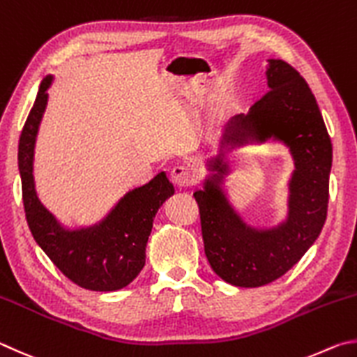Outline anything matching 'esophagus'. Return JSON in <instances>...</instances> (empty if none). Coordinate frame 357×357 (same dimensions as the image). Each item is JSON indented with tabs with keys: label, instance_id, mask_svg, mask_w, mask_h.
Masks as SVG:
<instances>
[{
	"label": "esophagus",
	"instance_id": "obj_1",
	"mask_svg": "<svg viewBox=\"0 0 357 357\" xmlns=\"http://www.w3.org/2000/svg\"><path fill=\"white\" fill-rule=\"evenodd\" d=\"M171 180L180 188H188L196 183V174L190 166L185 165H177L172 167L171 171Z\"/></svg>",
	"mask_w": 357,
	"mask_h": 357
}]
</instances>
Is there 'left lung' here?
<instances>
[{
	"instance_id": "left-lung-1",
	"label": "left lung",
	"mask_w": 357,
	"mask_h": 357,
	"mask_svg": "<svg viewBox=\"0 0 357 357\" xmlns=\"http://www.w3.org/2000/svg\"><path fill=\"white\" fill-rule=\"evenodd\" d=\"M268 91L248 114L226 125L222 147L270 137L290 149L295 171L290 180L289 216L270 230L241 220L220 188V160H211L213 178L195 192L202 226L205 255L226 282L261 287L279 279L307 252L326 221L333 144L320 108L305 79L282 59H268Z\"/></svg>"
}]
</instances>
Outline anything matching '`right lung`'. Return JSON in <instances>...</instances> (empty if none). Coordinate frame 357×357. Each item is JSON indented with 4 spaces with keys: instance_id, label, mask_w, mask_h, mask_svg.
I'll list each match as a JSON object with an SVG mask.
<instances>
[{
    "instance_id": "right-lung-1",
    "label": "right lung",
    "mask_w": 357,
    "mask_h": 357,
    "mask_svg": "<svg viewBox=\"0 0 357 357\" xmlns=\"http://www.w3.org/2000/svg\"><path fill=\"white\" fill-rule=\"evenodd\" d=\"M52 77L42 81L18 142L24 215L31 234L50 260L73 284L93 291L127 287L146 265V246L156 211L174 186L160 172L149 183L128 191L96 226L66 230L43 207L34 190L33 160L37 130L45 111Z\"/></svg>"
}]
</instances>
